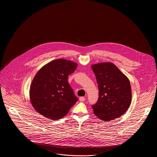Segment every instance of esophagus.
Listing matches in <instances>:
<instances>
[{
  "label": "esophagus",
  "instance_id": "obj_1",
  "mask_svg": "<svg viewBox=\"0 0 157 157\" xmlns=\"http://www.w3.org/2000/svg\"><path fill=\"white\" fill-rule=\"evenodd\" d=\"M79 101H81V102H83L85 100V98L84 97H81L79 98Z\"/></svg>",
  "mask_w": 157,
  "mask_h": 157
}]
</instances>
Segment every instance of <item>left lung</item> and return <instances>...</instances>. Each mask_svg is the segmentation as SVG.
I'll return each mask as SVG.
<instances>
[{
	"label": "left lung",
	"mask_w": 157,
	"mask_h": 157,
	"mask_svg": "<svg viewBox=\"0 0 157 157\" xmlns=\"http://www.w3.org/2000/svg\"><path fill=\"white\" fill-rule=\"evenodd\" d=\"M99 90L97 103L92 107L94 114L102 121L118 118L129 107L131 88L128 78L116 65L104 62L92 65Z\"/></svg>",
	"instance_id": "left-lung-1"
}]
</instances>
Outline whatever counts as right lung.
<instances>
[{
  "label": "right lung",
  "instance_id": "right-lung-1",
  "mask_svg": "<svg viewBox=\"0 0 157 157\" xmlns=\"http://www.w3.org/2000/svg\"><path fill=\"white\" fill-rule=\"evenodd\" d=\"M71 60H54L42 67L30 86V101L35 110L52 120L62 118L78 99L67 82L77 67Z\"/></svg>",
  "mask_w": 157,
  "mask_h": 157
}]
</instances>
